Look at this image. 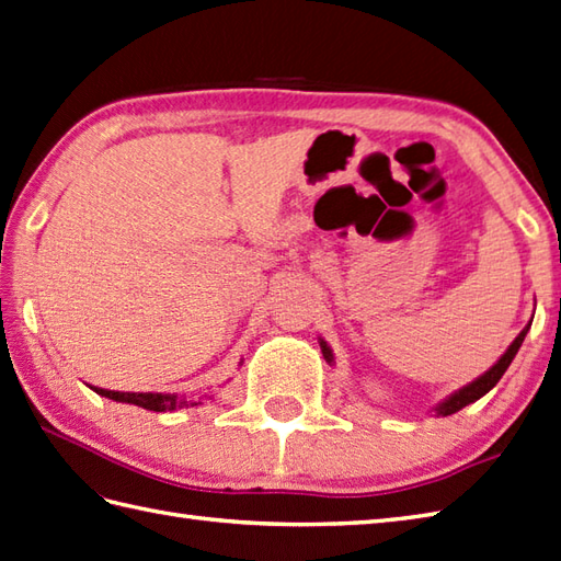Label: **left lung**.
<instances>
[{"label": "left lung", "mask_w": 561, "mask_h": 561, "mask_svg": "<svg viewBox=\"0 0 561 561\" xmlns=\"http://www.w3.org/2000/svg\"><path fill=\"white\" fill-rule=\"evenodd\" d=\"M528 330H530V322L526 324L524 330H520V334H518L516 340L510 344V348L504 351V354L500 356V360L494 363V366H492L490 370H485L483 375L476 377V380H473V382H468L466 387L457 389V392L449 394L445 401H439L433 411H435L437 415H451V413L461 411L463 407H468V403H473V401H478L480 397H485V394L490 392V389L502 380V375L506 373V368L512 366V360H514V356L518 354L520 344H524ZM320 348H322V356H324V360L332 363V360H334V356H332V348L328 346V342L320 340Z\"/></svg>", "instance_id": "obj_1"}]
</instances>
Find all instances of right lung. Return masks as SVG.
<instances>
[{
    "label": "right lung",
    "mask_w": 561,
    "mask_h": 561,
    "mask_svg": "<svg viewBox=\"0 0 561 561\" xmlns=\"http://www.w3.org/2000/svg\"><path fill=\"white\" fill-rule=\"evenodd\" d=\"M95 392L100 397H107L112 401H122V403H134V407L148 409V411H174V409H188V407H198L201 401L186 399V397H176V394H160V392H112V389H100L95 387Z\"/></svg>",
    "instance_id": "right-lung-1"
}]
</instances>
